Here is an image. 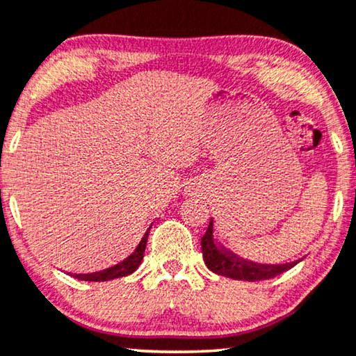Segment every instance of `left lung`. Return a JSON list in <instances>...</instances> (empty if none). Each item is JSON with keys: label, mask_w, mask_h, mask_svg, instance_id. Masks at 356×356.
Listing matches in <instances>:
<instances>
[{"label": "left lung", "mask_w": 356, "mask_h": 356, "mask_svg": "<svg viewBox=\"0 0 356 356\" xmlns=\"http://www.w3.org/2000/svg\"><path fill=\"white\" fill-rule=\"evenodd\" d=\"M202 254L207 268L211 273L220 274V276H227L238 281H263V279H271L279 276L287 269L294 266V263L286 264H258L253 261H246L238 258L236 254L230 253L215 241L213 238V222L210 220L209 228H207L205 235L202 236Z\"/></svg>", "instance_id": "obj_1"}]
</instances>
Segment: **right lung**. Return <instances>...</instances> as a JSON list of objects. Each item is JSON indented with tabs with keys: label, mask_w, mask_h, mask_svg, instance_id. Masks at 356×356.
Instances as JSON below:
<instances>
[{
	"label": "right lung",
	"mask_w": 356,
	"mask_h": 356,
	"mask_svg": "<svg viewBox=\"0 0 356 356\" xmlns=\"http://www.w3.org/2000/svg\"><path fill=\"white\" fill-rule=\"evenodd\" d=\"M147 236H149V230L143 235L141 241L138 243L136 248H134L131 253L126 256L123 261L113 264V266L103 269V271L92 273V274H79L77 279H82V281L100 282V281H110V279H116V277H123V276H128V274L134 273L139 268V264H141L143 258H145Z\"/></svg>",
	"instance_id": "add662e5"
}]
</instances>
